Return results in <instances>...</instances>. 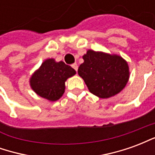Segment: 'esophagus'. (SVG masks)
Listing matches in <instances>:
<instances>
[{"mask_svg": "<svg viewBox=\"0 0 155 155\" xmlns=\"http://www.w3.org/2000/svg\"><path fill=\"white\" fill-rule=\"evenodd\" d=\"M71 66L74 68V70L75 71H78V64H76V63H74V64H72V65H71Z\"/></svg>", "mask_w": 155, "mask_h": 155, "instance_id": "1", "label": "esophagus"}]
</instances>
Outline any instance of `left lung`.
<instances>
[{
    "instance_id": "left-lung-1",
    "label": "left lung",
    "mask_w": 155,
    "mask_h": 155,
    "mask_svg": "<svg viewBox=\"0 0 155 155\" xmlns=\"http://www.w3.org/2000/svg\"><path fill=\"white\" fill-rule=\"evenodd\" d=\"M82 57L84 62L78 69V74L91 93L101 99H108L126 86L130 68L120 55L88 50Z\"/></svg>"
}]
</instances>
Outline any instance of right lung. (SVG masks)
Masks as SVG:
<instances>
[{"mask_svg": "<svg viewBox=\"0 0 155 155\" xmlns=\"http://www.w3.org/2000/svg\"><path fill=\"white\" fill-rule=\"evenodd\" d=\"M76 71L63 61L46 59L30 78V85L35 94L50 102L61 99L64 93L65 81Z\"/></svg>", "mask_w": 155, "mask_h": 155, "instance_id": "1", "label": "right lung"}]
</instances>
